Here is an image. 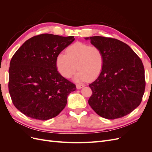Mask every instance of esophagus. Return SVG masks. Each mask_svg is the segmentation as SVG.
I'll list each match as a JSON object with an SVG mask.
<instances>
[{"mask_svg": "<svg viewBox=\"0 0 152 152\" xmlns=\"http://www.w3.org/2000/svg\"><path fill=\"white\" fill-rule=\"evenodd\" d=\"M85 86L84 84H77L76 85V87H77V89H80L81 88H82V87H84Z\"/></svg>", "mask_w": 152, "mask_h": 152, "instance_id": "1", "label": "esophagus"}]
</instances>
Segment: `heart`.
<instances>
[{
  "mask_svg": "<svg viewBox=\"0 0 152 152\" xmlns=\"http://www.w3.org/2000/svg\"><path fill=\"white\" fill-rule=\"evenodd\" d=\"M103 64V54L99 48L79 42L69 45L66 54L59 53L56 59L59 73L66 79L74 75L77 69L79 70L74 77L77 82L95 79L102 72Z\"/></svg>",
  "mask_w": 152,
  "mask_h": 152,
  "instance_id": "heart-1",
  "label": "heart"
}]
</instances>
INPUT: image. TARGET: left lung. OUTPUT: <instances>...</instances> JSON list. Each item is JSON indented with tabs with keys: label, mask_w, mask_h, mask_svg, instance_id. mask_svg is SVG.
I'll use <instances>...</instances> for the list:
<instances>
[{
	"label": "left lung",
	"mask_w": 152,
	"mask_h": 152,
	"mask_svg": "<svg viewBox=\"0 0 152 152\" xmlns=\"http://www.w3.org/2000/svg\"><path fill=\"white\" fill-rule=\"evenodd\" d=\"M102 50V71L93 83L88 103L99 116L107 119L123 117L140 104L145 93V69L141 59L129 45L115 39L86 37Z\"/></svg>",
	"instance_id": "1"
}]
</instances>
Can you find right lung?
<instances>
[{
	"label": "right lung",
	"instance_id": "obj_1",
	"mask_svg": "<svg viewBox=\"0 0 152 152\" xmlns=\"http://www.w3.org/2000/svg\"><path fill=\"white\" fill-rule=\"evenodd\" d=\"M75 38L45 34L27 40L14 54L9 70V92L15 107L40 121L56 117L76 90L57 70L56 59Z\"/></svg>",
	"mask_w": 152,
	"mask_h": 152
}]
</instances>
